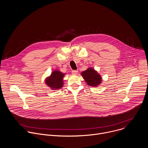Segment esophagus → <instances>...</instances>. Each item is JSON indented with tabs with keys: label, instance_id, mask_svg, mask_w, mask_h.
Wrapping results in <instances>:
<instances>
[{
	"label": "esophagus",
	"instance_id": "34e87169",
	"mask_svg": "<svg viewBox=\"0 0 148 148\" xmlns=\"http://www.w3.org/2000/svg\"><path fill=\"white\" fill-rule=\"evenodd\" d=\"M78 73V71L77 70H73L72 71V74L74 75H76Z\"/></svg>",
	"mask_w": 148,
	"mask_h": 148
}]
</instances>
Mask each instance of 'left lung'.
I'll list each match as a JSON object with an SVG mask.
<instances>
[{"mask_svg":"<svg viewBox=\"0 0 148 148\" xmlns=\"http://www.w3.org/2000/svg\"><path fill=\"white\" fill-rule=\"evenodd\" d=\"M81 75L88 85L91 87H97L102 82L101 75L92 67L82 72Z\"/></svg>","mask_w":148,"mask_h":148,"instance_id":"left-lung-1","label":"left lung"}]
</instances>
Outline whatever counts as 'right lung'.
Here are the masks:
<instances>
[{
	"label": "right lung",
	"instance_id": "obj_1",
	"mask_svg": "<svg viewBox=\"0 0 148 148\" xmlns=\"http://www.w3.org/2000/svg\"><path fill=\"white\" fill-rule=\"evenodd\" d=\"M64 75V73H62L58 70H55L51 73L50 76L46 78L45 82L46 85L53 89V90L60 89L64 84L63 78Z\"/></svg>",
	"mask_w": 148,
	"mask_h": 148
}]
</instances>
